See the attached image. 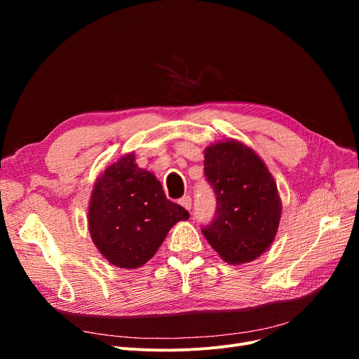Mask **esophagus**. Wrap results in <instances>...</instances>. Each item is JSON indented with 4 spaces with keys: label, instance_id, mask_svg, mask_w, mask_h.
<instances>
[{
    "label": "esophagus",
    "instance_id": "obj_1",
    "mask_svg": "<svg viewBox=\"0 0 359 359\" xmlns=\"http://www.w3.org/2000/svg\"><path fill=\"white\" fill-rule=\"evenodd\" d=\"M179 203L183 206L184 210H187L189 211L191 208H192V198L189 196V195H184L183 198H180V201H179Z\"/></svg>",
    "mask_w": 359,
    "mask_h": 359
}]
</instances>
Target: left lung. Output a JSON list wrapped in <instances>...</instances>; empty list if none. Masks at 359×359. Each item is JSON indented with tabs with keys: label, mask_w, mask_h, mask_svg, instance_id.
<instances>
[{
	"label": "left lung",
	"mask_w": 359,
	"mask_h": 359,
	"mask_svg": "<svg viewBox=\"0 0 359 359\" xmlns=\"http://www.w3.org/2000/svg\"><path fill=\"white\" fill-rule=\"evenodd\" d=\"M203 173L214 187L217 214L205 238L230 265L265 253L275 240L282 203L276 182L255 149L236 140L205 148Z\"/></svg>",
	"instance_id": "8db88e82"
}]
</instances>
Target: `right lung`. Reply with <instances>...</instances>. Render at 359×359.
Masks as SVG:
<instances>
[{
  "mask_svg": "<svg viewBox=\"0 0 359 359\" xmlns=\"http://www.w3.org/2000/svg\"><path fill=\"white\" fill-rule=\"evenodd\" d=\"M189 219L183 206L168 201L157 177L122 156L94 183L88 203V231L109 263L137 269L156 255L170 229Z\"/></svg>",
  "mask_w": 359,
  "mask_h": 359,
  "instance_id": "right-lung-1",
  "label": "right lung"
}]
</instances>
